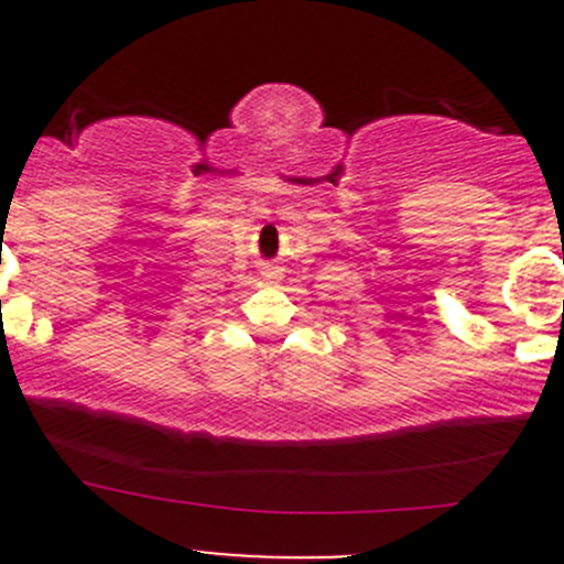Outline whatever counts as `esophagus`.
<instances>
[{"label": "esophagus", "instance_id": "1", "mask_svg": "<svg viewBox=\"0 0 564 564\" xmlns=\"http://www.w3.org/2000/svg\"><path fill=\"white\" fill-rule=\"evenodd\" d=\"M261 278H264V281H278V278H283V270L267 261V264H261Z\"/></svg>", "mask_w": 564, "mask_h": 564}]
</instances>
